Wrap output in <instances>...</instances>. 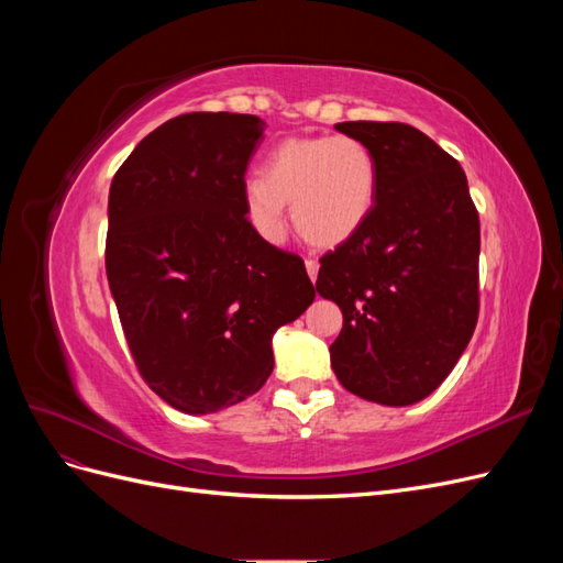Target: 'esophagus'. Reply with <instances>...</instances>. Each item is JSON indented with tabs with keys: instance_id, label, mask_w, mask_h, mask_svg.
<instances>
[{
	"instance_id": "1",
	"label": "esophagus",
	"mask_w": 563,
	"mask_h": 563,
	"mask_svg": "<svg viewBox=\"0 0 563 563\" xmlns=\"http://www.w3.org/2000/svg\"><path fill=\"white\" fill-rule=\"evenodd\" d=\"M305 267H308V275L312 282H317V275H319V263L314 258H308L305 261Z\"/></svg>"
}]
</instances>
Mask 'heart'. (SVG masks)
Returning <instances> with one entry per match:
<instances>
[{
	"label": "heart",
	"mask_w": 563,
	"mask_h": 563,
	"mask_svg": "<svg viewBox=\"0 0 563 563\" xmlns=\"http://www.w3.org/2000/svg\"><path fill=\"white\" fill-rule=\"evenodd\" d=\"M378 190L371 150L352 135L286 139L244 185V218L267 244L286 236L284 207L305 242L333 249L360 232Z\"/></svg>",
	"instance_id": "b5f03b06"
}]
</instances>
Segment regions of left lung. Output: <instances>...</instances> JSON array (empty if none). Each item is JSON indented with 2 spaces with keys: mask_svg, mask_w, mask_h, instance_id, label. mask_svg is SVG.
<instances>
[{
  "mask_svg": "<svg viewBox=\"0 0 563 563\" xmlns=\"http://www.w3.org/2000/svg\"><path fill=\"white\" fill-rule=\"evenodd\" d=\"M378 166L376 203L319 261L317 291L343 312L331 345L352 395L408 406L446 380L479 317V213L465 172L401 122H343Z\"/></svg>",
  "mask_w": 563,
  "mask_h": 563,
  "instance_id": "left-lung-1",
  "label": "left lung"
}]
</instances>
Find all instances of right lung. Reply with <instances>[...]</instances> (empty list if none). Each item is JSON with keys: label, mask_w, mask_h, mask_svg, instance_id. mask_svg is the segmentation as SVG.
<instances>
[{"label": "right lung", "mask_w": 563, "mask_h": 563, "mask_svg": "<svg viewBox=\"0 0 563 563\" xmlns=\"http://www.w3.org/2000/svg\"><path fill=\"white\" fill-rule=\"evenodd\" d=\"M255 114L190 112L135 145L110 185L106 272L143 380L183 413L255 395L272 335L314 300L300 255L244 218Z\"/></svg>", "instance_id": "right-lung-1"}]
</instances>
